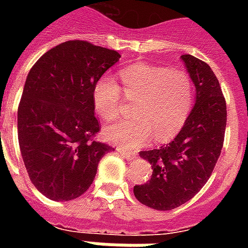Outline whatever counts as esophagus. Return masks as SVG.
<instances>
[{"mask_svg":"<svg viewBox=\"0 0 248 248\" xmlns=\"http://www.w3.org/2000/svg\"><path fill=\"white\" fill-rule=\"evenodd\" d=\"M117 151H118L119 154L124 156V158H126V159H133V158H135V154L134 153H131V151L124 150V149H121V147H118Z\"/></svg>","mask_w":248,"mask_h":248,"instance_id":"34e87169","label":"esophagus"}]
</instances>
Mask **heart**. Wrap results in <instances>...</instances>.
I'll list each match as a JSON object with an SVG mask.
<instances>
[{
    "label": "heart",
    "instance_id": "heart-1",
    "mask_svg": "<svg viewBox=\"0 0 248 248\" xmlns=\"http://www.w3.org/2000/svg\"><path fill=\"white\" fill-rule=\"evenodd\" d=\"M122 89L110 77H102L94 86V108L105 121L118 118L122 92L127 99H138L134 119L108 126L103 135L114 145L133 149L149 142L174 138L186 124L192 106V82L178 69L138 63L121 71Z\"/></svg>",
    "mask_w": 248,
    "mask_h": 248
}]
</instances>
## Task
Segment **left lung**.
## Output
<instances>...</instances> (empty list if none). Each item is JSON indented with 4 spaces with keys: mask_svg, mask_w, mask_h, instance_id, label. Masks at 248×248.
I'll return each mask as SVG.
<instances>
[{
    "mask_svg": "<svg viewBox=\"0 0 248 248\" xmlns=\"http://www.w3.org/2000/svg\"><path fill=\"white\" fill-rule=\"evenodd\" d=\"M181 58L195 86V103L170 143L140 151L153 174L149 182L134 186L135 198L159 211L179 207L206 185L223 147L227 122L226 101L211 67L190 54Z\"/></svg>",
    "mask_w": 248,
    "mask_h": 248,
    "instance_id": "left-lung-1",
    "label": "left lung"
}]
</instances>
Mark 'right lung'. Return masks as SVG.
<instances>
[{"label":"right lung","instance_id":"right-lung-1","mask_svg":"<svg viewBox=\"0 0 248 248\" xmlns=\"http://www.w3.org/2000/svg\"><path fill=\"white\" fill-rule=\"evenodd\" d=\"M118 51L67 41L46 51L28 74L17 114L21 155L35 188L65 202L81 197L113 150L94 140L99 124L93 92L119 61Z\"/></svg>","mask_w":248,"mask_h":248}]
</instances>
